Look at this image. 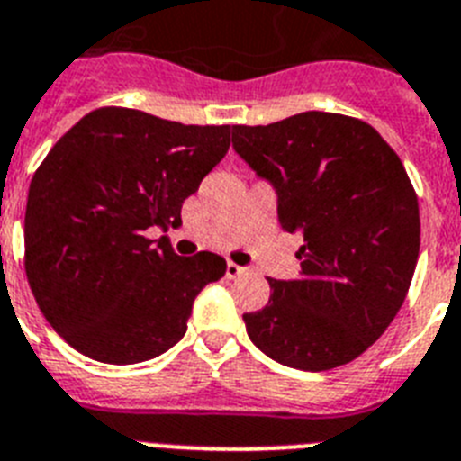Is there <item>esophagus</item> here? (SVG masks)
Listing matches in <instances>:
<instances>
[{
	"label": "esophagus",
	"mask_w": 461,
	"mask_h": 461,
	"mask_svg": "<svg viewBox=\"0 0 461 461\" xmlns=\"http://www.w3.org/2000/svg\"><path fill=\"white\" fill-rule=\"evenodd\" d=\"M245 273H247V268H242V266H238V263H230V261L226 263V275L230 279L240 277V275H245Z\"/></svg>",
	"instance_id": "1"
}]
</instances>
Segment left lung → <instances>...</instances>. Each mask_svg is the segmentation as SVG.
<instances>
[{
	"label": "left lung",
	"mask_w": 461,
	"mask_h": 461,
	"mask_svg": "<svg viewBox=\"0 0 461 461\" xmlns=\"http://www.w3.org/2000/svg\"><path fill=\"white\" fill-rule=\"evenodd\" d=\"M233 149L277 193L282 230L301 233L298 279H268L242 314L277 364L329 371L371 348L406 301L420 254V207L403 163L359 118L303 112L233 125Z\"/></svg>",
	"instance_id": "8db88e82"
}]
</instances>
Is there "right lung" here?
Instances as JSON below:
<instances>
[{"instance_id":"obj_1","label":"right lung","mask_w":461,"mask_h":461,"mask_svg":"<svg viewBox=\"0 0 461 461\" xmlns=\"http://www.w3.org/2000/svg\"><path fill=\"white\" fill-rule=\"evenodd\" d=\"M228 147L230 125L104 107L50 149L27 193L25 273L43 317L77 352L125 366L182 340L193 301L226 261L176 257L147 230L182 221L184 200Z\"/></svg>"}]
</instances>
